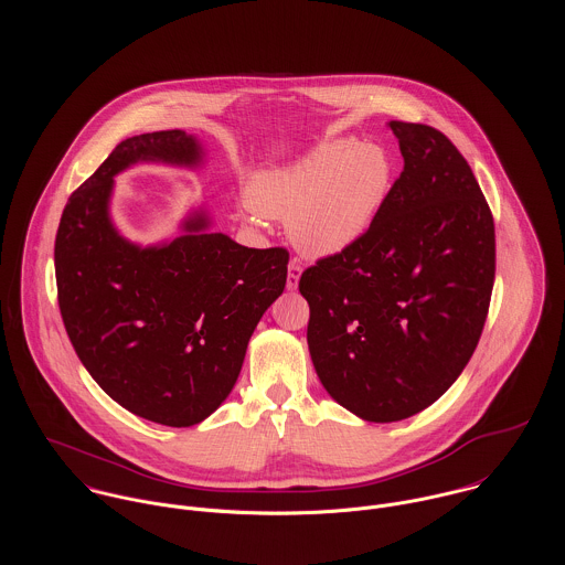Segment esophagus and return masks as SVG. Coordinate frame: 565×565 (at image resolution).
I'll list each match as a JSON object with an SVG mask.
<instances>
[{
    "label": "esophagus",
    "instance_id": "1",
    "mask_svg": "<svg viewBox=\"0 0 565 565\" xmlns=\"http://www.w3.org/2000/svg\"><path fill=\"white\" fill-rule=\"evenodd\" d=\"M300 276H302V265L298 258H291L289 263V271H287V289H298V282H300Z\"/></svg>",
    "mask_w": 565,
    "mask_h": 565
}]
</instances>
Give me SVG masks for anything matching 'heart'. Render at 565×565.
I'll return each mask as SVG.
<instances>
[{
    "label": "heart",
    "instance_id": "1",
    "mask_svg": "<svg viewBox=\"0 0 565 565\" xmlns=\"http://www.w3.org/2000/svg\"><path fill=\"white\" fill-rule=\"evenodd\" d=\"M392 161L379 146L330 141L298 161L258 171L245 189L254 213L287 220L289 239L309 256L361 242L390 189Z\"/></svg>",
    "mask_w": 565,
    "mask_h": 565
}]
</instances>
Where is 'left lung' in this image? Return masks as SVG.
Listing matches in <instances>:
<instances>
[{
	"label": "left lung",
	"instance_id": "8db88e82",
	"mask_svg": "<svg viewBox=\"0 0 565 565\" xmlns=\"http://www.w3.org/2000/svg\"><path fill=\"white\" fill-rule=\"evenodd\" d=\"M404 169L363 235L305 269L309 352L332 401L406 419L459 379L483 332L495 235L483 191L439 130L390 121Z\"/></svg>",
	"mask_w": 565,
	"mask_h": 565
}]
</instances>
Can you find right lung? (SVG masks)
Here are the masks:
<instances>
[{"label":"right lung","mask_w":565,"mask_h":565,"mask_svg":"<svg viewBox=\"0 0 565 565\" xmlns=\"http://www.w3.org/2000/svg\"><path fill=\"white\" fill-rule=\"evenodd\" d=\"M184 130L121 141L78 186L54 245L58 307L82 365L130 413L193 426L233 392L247 341L282 294L289 252L245 247L191 211L182 235L137 245L110 220L115 175L137 162L198 167Z\"/></svg>","instance_id":"obj_1"}]
</instances>
